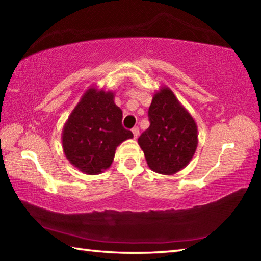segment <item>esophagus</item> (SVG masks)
Listing matches in <instances>:
<instances>
[{"label":"esophagus","mask_w":261,"mask_h":261,"mask_svg":"<svg viewBox=\"0 0 261 261\" xmlns=\"http://www.w3.org/2000/svg\"><path fill=\"white\" fill-rule=\"evenodd\" d=\"M132 134H134V138L135 139H137L138 138V136H139V129L138 127H134V129H132Z\"/></svg>","instance_id":"1"}]
</instances>
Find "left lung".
I'll use <instances>...</instances> for the list:
<instances>
[{"mask_svg": "<svg viewBox=\"0 0 261 261\" xmlns=\"http://www.w3.org/2000/svg\"><path fill=\"white\" fill-rule=\"evenodd\" d=\"M149 125L138 138L149 169L174 175L187 167L198 146L197 123L168 86L153 94Z\"/></svg>", "mask_w": 261, "mask_h": 261, "instance_id": "left-lung-1", "label": "left lung"}]
</instances>
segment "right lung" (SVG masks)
Masks as SVG:
<instances>
[{"label":"right lung","instance_id":"right-lung-1","mask_svg":"<svg viewBox=\"0 0 261 261\" xmlns=\"http://www.w3.org/2000/svg\"><path fill=\"white\" fill-rule=\"evenodd\" d=\"M115 92L91 85L84 92L62 130L68 161L86 175H99L112 166L117 146L134 138L122 126V109Z\"/></svg>","mask_w":261,"mask_h":261}]
</instances>
